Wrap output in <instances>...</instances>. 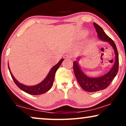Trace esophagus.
Segmentation results:
<instances>
[{"label": "esophagus", "mask_w": 126, "mask_h": 126, "mask_svg": "<svg viewBox=\"0 0 126 126\" xmlns=\"http://www.w3.org/2000/svg\"><path fill=\"white\" fill-rule=\"evenodd\" d=\"M63 58H65V59H66V58H71L72 56L70 54H65L64 56H63Z\"/></svg>", "instance_id": "esophagus-1"}]
</instances>
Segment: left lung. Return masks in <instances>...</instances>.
Instances as JSON below:
<instances>
[{
	"label": "left lung",
	"mask_w": 126,
	"mask_h": 126,
	"mask_svg": "<svg viewBox=\"0 0 126 126\" xmlns=\"http://www.w3.org/2000/svg\"><path fill=\"white\" fill-rule=\"evenodd\" d=\"M94 25L98 34L99 38L103 41L110 43L114 49L116 57L114 65L110 71L104 76L96 78H91L86 76L80 69L78 63L77 61L73 62L74 72L79 85L84 91L89 92H94L106 89L116 76L119 69L118 52L114 42L105 33L103 29L100 26L96 23H94Z\"/></svg>",
	"instance_id": "left-lung-1"
}]
</instances>
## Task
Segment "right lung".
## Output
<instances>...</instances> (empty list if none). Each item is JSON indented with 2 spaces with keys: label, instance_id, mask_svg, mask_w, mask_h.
<instances>
[{
  "label": "right lung",
  "instance_id": "add662e5",
  "mask_svg": "<svg viewBox=\"0 0 126 126\" xmlns=\"http://www.w3.org/2000/svg\"><path fill=\"white\" fill-rule=\"evenodd\" d=\"M63 61V58L60 60L57 64L53 67L50 70L49 74H48L47 77L43 80L40 83L37 84V85L34 86H27L21 83H19L16 79L14 78L13 75H12L11 71H10L9 65H8V69H9L10 74L13 78L15 84L18 86V88L22 90L24 92L27 93V94H32V95H38V94H45L46 92H47L51 88L53 84V81H54V79L55 76V73L58 69V68L61 65V63Z\"/></svg>",
  "mask_w": 126,
  "mask_h": 126
}]
</instances>
